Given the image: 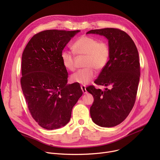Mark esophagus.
I'll return each mask as SVG.
<instances>
[{
    "instance_id": "1",
    "label": "esophagus",
    "mask_w": 160,
    "mask_h": 160,
    "mask_svg": "<svg viewBox=\"0 0 160 160\" xmlns=\"http://www.w3.org/2000/svg\"><path fill=\"white\" fill-rule=\"evenodd\" d=\"M81 89L83 93H87V90L85 86H81Z\"/></svg>"
}]
</instances>
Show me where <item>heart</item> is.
Returning a JSON list of instances; mask_svg holds the SVG:
<instances>
[{"mask_svg":"<svg viewBox=\"0 0 160 160\" xmlns=\"http://www.w3.org/2000/svg\"><path fill=\"white\" fill-rule=\"evenodd\" d=\"M72 49L78 56H86L83 63L85 68L76 72L71 77L72 82L82 84L89 83L95 76L94 69L97 71L102 70L110 57V48L106 42L88 36L79 38L72 45ZM61 60L67 71L75 70V57L71 52H62Z\"/></svg>","mask_w":160,"mask_h":160,"instance_id":"b5f03b06","label":"heart"}]
</instances>
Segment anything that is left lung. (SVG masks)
<instances>
[{
  "label": "left lung",
  "instance_id": "left-lung-1",
  "mask_svg": "<svg viewBox=\"0 0 160 160\" xmlns=\"http://www.w3.org/2000/svg\"><path fill=\"white\" fill-rule=\"evenodd\" d=\"M87 33L105 36L110 48V60L94 82L109 88H86L94 98L91 117L100 127H115L127 118L136 102L140 77L138 49L130 36L118 28L91 30Z\"/></svg>",
  "mask_w": 160,
  "mask_h": 160
}]
</instances>
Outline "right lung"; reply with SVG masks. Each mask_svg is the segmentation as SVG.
<instances>
[{
    "instance_id": "obj_1",
    "label": "right lung",
    "mask_w": 160,
    "mask_h": 160,
    "mask_svg": "<svg viewBox=\"0 0 160 160\" xmlns=\"http://www.w3.org/2000/svg\"><path fill=\"white\" fill-rule=\"evenodd\" d=\"M80 30H47L33 36L22 55L21 85L29 112L47 130L69 122L73 106L82 95L77 83L67 85L61 60L66 45Z\"/></svg>"
}]
</instances>
